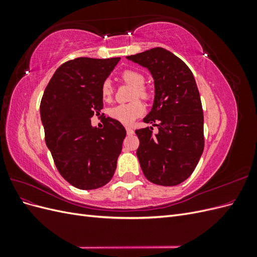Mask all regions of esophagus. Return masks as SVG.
I'll list each match as a JSON object with an SVG mask.
<instances>
[{
	"label": "esophagus",
	"mask_w": 257,
	"mask_h": 257,
	"mask_svg": "<svg viewBox=\"0 0 257 257\" xmlns=\"http://www.w3.org/2000/svg\"><path fill=\"white\" fill-rule=\"evenodd\" d=\"M126 128V133H127V135H133L134 134V131H133V128H131V127H125Z\"/></svg>",
	"instance_id": "esophagus-1"
}]
</instances>
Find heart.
Masks as SVG:
<instances>
[{"label":"heart","mask_w":257,"mask_h":257,"mask_svg":"<svg viewBox=\"0 0 257 257\" xmlns=\"http://www.w3.org/2000/svg\"><path fill=\"white\" fill-rule=\"evenodd\" d=\"M121 79L126 84L134 87L133 94H132V99L142 98V99H149L151 94L150 91L148 90L145 84V76L139 73L135 69H125L121 74ZM100 94L106 102L110 100L113 95V87L109 79L103 81L102 87H100ZM145 112V106L141 100H133V102L127 104H120L116 105L109 109V116L113 120L125 124V125H131L139 116H142Z\"/></svg>","instance_id":"b5f03b06"}]
</instances>
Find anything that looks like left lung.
<instances>
[{"label": "left lung", "instance_id": "8db88e82", "mask_svg": "<svg viewBox=\"0 0 257 257\" xmlns=\"http://www.w3.org/2000/svg\"><path fill=\"white\" fill-rule=\"evenodd\" d=\"M126 58L149 69L155 85L152 110L144 122L158 126V134L153 127L135 131L144 175L154 184H180L194 172L205 147L203 106L193 73L161 47Z\"/></svg>", "mask_w": 257, "mask_h": 257}]
</instances>
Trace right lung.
<instances>
[{
    "instance_id": "1",
    "label": "right lung",
    "mask_w": 257,
    "mask_h": 257,
    "mask_svg": "<svg viewBox=\"0 0 257 257\" xmlns=\"http://www.w3.org/2000/svg\"><path fill=\"white\" fill-rule=\"evenodd\" d=\"M120 58H76L53 74L42 97L46 145L61 176L80 190H94L111 180L126 131L104 116V127L91 118L103 109L100 87Z\"/></svg>"
}]
</instances>
